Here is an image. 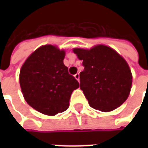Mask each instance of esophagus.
<instances>
[{"label": "esophagus", "mask_w": 148, "mask_h": 148, "mask_svg": "<svg viewBox=\"0 0 148 148\" xmlns=\"http://www.w3.org/2000/svg\"><path fill=\"white\" fill-rule=\"evenodd\" d=\"M74 77L76 78V80L79 81V79H80V74H79V73H77L76 74H74Z\"/></svg>", "instance_id": "obj_1"}]
</instances>
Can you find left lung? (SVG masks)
<instances>
[{
    "mask_svg": "<svg viewBox=\"0 0 148 148\" xmlns=\"http://www.w3.org/2000/svg\"><path fill=\"white\" fill-rule=\"evenodd\" d=\"M73 51L83 60L80 88L89 105L103 112L121 105L132 85V74L126 60L111 47L102 45L90 50L74 48Z\"/></svg>",
    "mask_w": 148,
    "mask_h": 148,
    "instance_id": "1",
    "label": "left lung"
}]
</instances>
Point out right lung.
<instances>
[{"mask_svg": "<svg viewBox=\"0 0 148 148\" xmlns=\"http://www.w3.org/2000/svg\"><path fill=\"white\" fill-rule=\"evenodd\" d=\"M65 52L53 45L41 46L22 65L19 81L24 97L34 109L53 116L69 107L78 81L64 64Z\"/></svg>", "mask_w": 148, "mask_h": 148, "instance_id": "right-lung-1", "label": "right lung"}]
</instances>
